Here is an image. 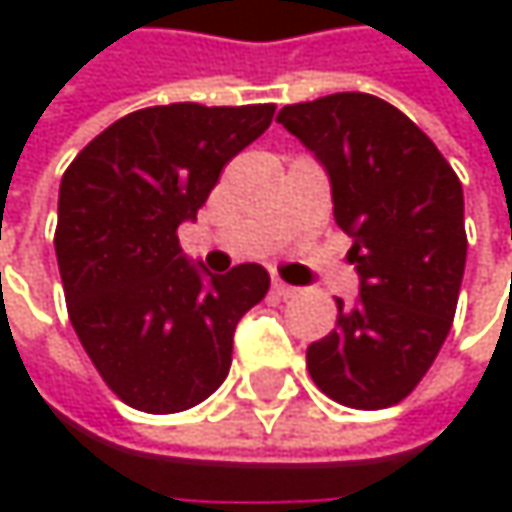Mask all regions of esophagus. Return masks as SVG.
<instances>
[{
  "mask_svg": "<svg viewBox=\"0 0 512 512\" xmlns=\"http://www.w3.org/2000/svg\"><path fill=\"white\" fill-rule=\"evenodd\" d=\"M272 293L281 296V299H293V296L299 293V287H293V284H287V281H281V278H272Z\"/></svg>",
  "mask_w": 512,
  "mask_h": 512,
  "instance_id": "1",
  "label": "esophagus"
}]
</instances>
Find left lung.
Wrapping results in <instances>:
<instances>
[{"instance_id": "left-lung-1", "label": "left lung", "mask_w": 512, "mask_h": 512, "mask_svg": "<svg viewBox=\"0 0 512 512\" xmlns=\"http://www.w3.org/2000/svg\"><path fill=\"white\" fill-rule=\"evenodd\" d=\"M275 121L326 168L358 272V299H338V326L308 347L311 379L353 409L394 406L430 370L454 323L468 249L460 177L373 94L284 106Z\"/></svg>"}]
</instances>
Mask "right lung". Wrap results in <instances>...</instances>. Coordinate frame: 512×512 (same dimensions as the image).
<instances>
[{"mask_svg":"<svg viewBox=\"0 0 512 512\" xmlns=\"http://www.w3.org/2000/svg\"><path fill=\"white\" fill-rule=\"evenodd\" d=\"M275 106L171 103L124 115L61 177L55 257L70 323L106 385L133 409L171 415L228 376L234 332L269 272L213 275L183 255L228 159L269 127Z\"/></svg>","mask_w":512,"mask_h":512,"instance_id":"right-lung-1","label":"right lung"}]
</instances>
